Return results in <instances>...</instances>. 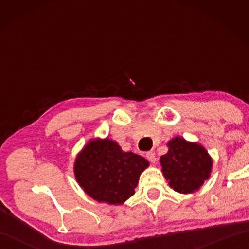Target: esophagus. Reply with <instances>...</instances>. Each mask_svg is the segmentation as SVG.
I'll return each instance as SVG.
<instances>
[{"label":"esophagus","mask_w":249,"mask_h":249,"mask_svg":"<svg viewBox=\"0 0 249 249\" xmlns=\"http://www.w3.org/2000/svg\"><path fill=\"white\" fill-rule=\"evenodd\" d=\"M146 158L148 159L151 163L156 162V155L153 153V151H148V153L146 154Z\"/></svg>","instance_id":"esophagus-1"}]
</instances>
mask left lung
I'll return each instance as SVG.
<instances>
[{"label": "left lung", "mask_w": 249, "mask_h": 249, "mask_svg": "<svg viewBox=\"0 0 249 249\" xmlns=\"http://www.w3.org/2000/svg\"><path fill=\"white\" fill-rule=\"evenodd\" d=\"M169 150L160 157L162 174L169 185L180 193L196 191L210 177L212 159L203 147L176 137L168 142Z\"/></svg>", "instance_id": "1"}]
</instances>
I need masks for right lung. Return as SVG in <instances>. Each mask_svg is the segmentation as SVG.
Here are the masks:
<instances>
[{
  "label": "right lung",
  "mask_w": 249,
  "mask_h": 249,
  "mask_svg": "<svg viewBox=\"0 0 249 249\" xmlns=\"http://www.w3.org/2000/svg\"><path fill=\"white\" fill-rule=\"evenodd\" d=\"M149 162L136 154L124 153L111 140L88 142L74 162L78 183L91 197L108 204H122L132 196L140 175Z\"/></svg>",
  "instance_id": "right-lung-1"
}]
</instances>
